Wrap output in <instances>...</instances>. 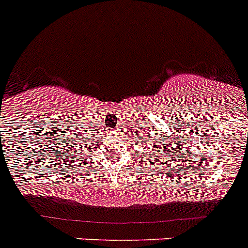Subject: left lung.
Here are the masks:
<instances>
[{"label":"left lung","instance_id":"1","mask_svg":"<svg viewBox=\"0 0 248 248\" xmlns=\"http://www.w3.org/2000/svg\"><path fill=\"white\" fill-rule=\"evenodd\" d=\"M158 151V150H156V152H157ZM158 152H160V151H158ZM156 157H157V155H156Z\"/></svg>","mask_w":248,"mask_h":248}]
</instances>
